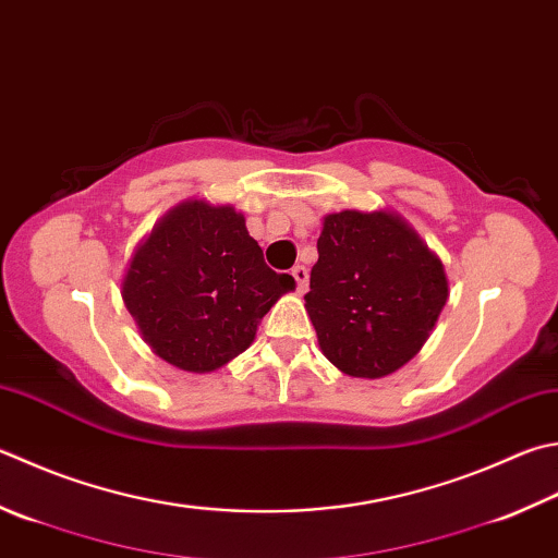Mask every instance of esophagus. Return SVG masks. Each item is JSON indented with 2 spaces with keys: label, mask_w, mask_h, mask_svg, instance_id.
<instances>
[{
  "label": "esophagus",
  "mask_w": 558,
  "mask_h": 558,
  "mask_svg": "<svg viewBox=\"0 0 558 558\" xmlns=\"http://www.w3.org/2000/svg\"><path fill=\"white\" fill-rule=\"evenodd\" d=\"M291 275H293V279H296V289H299V293H303L308 289V269L303 267V265H296L291 269Z\"/></svg>",
  "instance_id": "34e87169"
}]
</instances>
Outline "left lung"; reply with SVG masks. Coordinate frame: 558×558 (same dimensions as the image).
I'll return each instance as SVG.
<instances>
[{"label": "left lung", "instance_id": "obj_1", "mask_svg": "<svg viewBox=\"0 0 558 558\" xmlns=\"http://www.w3.org/2000/svg\"><path fill=\"white\" fill-rule=\"evenodd\" d=\"M447 299L442 259L403 216L347 208L323 218L306 311L342 374L401 369L423 350Z\"/></svg>", "mask_w": 558, "mask_h": 558}]
</instances>
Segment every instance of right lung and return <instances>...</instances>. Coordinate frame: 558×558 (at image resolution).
Wrapping results in <instances>:
<instances>
[{
  "instance_id": "obj_1",
  "label": "right lung",
  "mask_w": 558,
  "mask_h": 558,
  "mask_svg": "<svg viewBox=\"0 0 558 558\" xmlns=\"http://www.w3.org/2000/svg\"><path fill=\"white\" fill-rule=\"evenodd\" d=\"M293 289L291 275L265 265L245 216L206 198H186L157 220L121 281L143 342L192 374L245 352L267 311Z\"/></svg>"
}]
</instances>
